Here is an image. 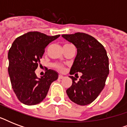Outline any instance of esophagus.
I'll return each instance as SVG.
<instances>
[{
	"instance_id": "1",
	"label": "esophagus",
	"mask_w": 127,
	"mask_h": 127,
	"mask_svg": "<svg viewBox=\"0 0 127 127\" xmlns=\"http://www.w3.org/2000/svg\"><path fill=\"white\" fill-rule=\"evenodd\" d=\"M64 78V77L63 76H62V75L59 76V79H63Z\"/></svg>"
}]
</instances>
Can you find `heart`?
Returning a JSON list of instances; mask_svg holds the SVG:
<instances>
[{
    "label": "heart",
    "mask_w": 127,
    "mask_h": 127,
    "mask_svg": "<svg viewBox=\"0 0 127 127\" xmlns=\"http://www.w3.org/2000/svg\"><path fill=\"white\" fill-rule=\"evenodd\" d=\"M55 67L57 68H58V69L59 70H62L63 69V66L61 65H59V64H55Z\"/></svg>",
    "instance_id": "heart-1"
}]
</instances>
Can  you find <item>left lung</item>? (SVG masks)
Here are the masks:
<instances>
[{"label": "left lung", "instance_id": "8db88e82", "mask_svg": "<svg viewBox=\"0 0 127 127\" xmlns=\"http://www.w3.org/2000/svg\"><path fill=\"white\" fill-rule=\"evenodd\" d=\"M62 37L77 49L70 74L82 73L78 81L70 76L72 84L66 90V94L74 103L86 105L97 97L105 86L109 72L106 50L96 39L84 33L62 35Z\"/></svg>", "mask_w": 127, "mask_h": 127}]
</instances>
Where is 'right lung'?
Wrapping results in <instances>:
<instances>
[{
  "label": "right lung",
  "mask_w": 127,
  "mask_h": 127,
  "mask_svg": "<svg viewBox=\"0 0 127 127\" xmlns=\"http://www.w3.org/2000/svg\"><path fill=\"white\" fill-rule=\"evenodd\" d=\"M59 37L60 35L49 36L38 32H30L13 42L8 54V70L13 90L24 104L33 105L41 102L52 82L57 80V72L53 70H47L40 78L37 76L35 70L46 47Z\"/></svg>",
  "instance_id": "obj_1"
}]
</instances>
